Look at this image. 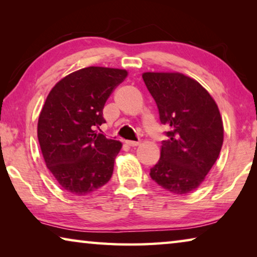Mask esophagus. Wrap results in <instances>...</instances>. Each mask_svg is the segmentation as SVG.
<instances>
[{"label": "esophagus", "mask_w": 257, "mask_h": 257, "mask_svg": "<svg viewBox=\"0 0 257 257\" xmlns=\"http://www.w3.org/2000/svg\"><path fill=\"white\" fill-rule=\"evenodd\" d=\"M125 144H127L128 146H132V147H135V146H138L141 143L139 142H134V141H125Z\"/></svg>", "instance_id": "34e87169"}]
</instances>
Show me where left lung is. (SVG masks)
<instances>
[{
  "mask_svg": "<svg viewBox=\"0 0 257 257\" xmlns=\"http://www.w3.org/2000/svg\"><path fill=\"white\" fill-rule=\"evenodd\" d=\"M143 79L169 128L150 176L172 194L197 189L219 158L223 122L219 107L197 80L180 72H144Z\"/></svg>",
  "mask_w": 257,
  "mask_h": 257,
  "instance_id": "left-lung-1",
  "label": "left lung"
}]
</instances>
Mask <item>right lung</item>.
<instances>
[{"label": "right lung", "mask_w": 257, "mask_h": 257, "mask_svg": "<svg viewBox=\"0 0 257 257\" xmlns=\"http://www.w3.org/2000/svg\"><path fill=\"white\" fill-rule=\"evenodd\" d=\"M127 76L124 69L84 68L62 78L47 95L37 137L47 169L69 193L84 196L111 179L122 143L95 129L105 122V102Z\"/></svg>", "instance_id": "1"}]
</instances>
